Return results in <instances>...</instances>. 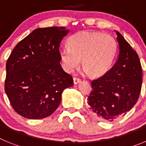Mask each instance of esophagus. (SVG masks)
<instances>
[{
	"mask_svg": "<svg viewBox=\"0 0 146 146\" xmlns=\"http://www.w3.org/2000/svg\"><path fill=\"white\" fill-rule=\"evenodd\" d=\"M73 81H74V84L77 85V83H79V82H81V80L80 78H77V77H74L73 78Z\"/></svg>",
	"mask_w": 146,
	"mask_h": 146,
	"instance_id": "1",
	"label": "esophagus"
}]
</instances>
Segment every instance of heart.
I'll list each match as a JSON object with an SVG mask.
<instances>
[{
	"instance_id": "1",
	"label": "heart",
	"mask_w": 146,
	"mask_h": 146,
	"mask_svg": "<svg viewBox=\"0 0 146 146\" xmlns=\"http://www.w3.org/2000/svg\"><path fill=\"white\" fill-rule=\"evenodd\" d=\"M69 46L60 51L62 65L67 72H72L80 64L86 73L101 77L113 66L117 55V43L109 34L97 32H79L68 40Z\"/></svg>"
}]
</instances>
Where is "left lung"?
<instances>
[{
    "mask_svg": "<svg viewBox=\"0 0 146 146\" xmlns=\"http://www.w3.org/2000/svg\"><path fill=\"white\" fill-rule=\"evenodd\" d=\"M118 60L109 72L91 82L89 110L97 118L113 121L124 115L137 102L141 91L142 67L138 55L119 32Z\"/></svg>",
    "mask_w": 146,
    "mask_h": 146,
    "instance_id": "left-lung-1",
    "label": "left lung"
}]
</instances>
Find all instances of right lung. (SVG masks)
Segmentation results:
<instances>
[{"instance_id": "1", "label": "right lung", "mask_w": 146, "mask_h": 146, "mask_svg": "<svg viewBox=\"0 0 146 146\" xmlns=\"http://www.w3.org/2000/svg\"><path fill=\"white\" fill-rule=\"evenodd\" d=\"M64 27L37 28L15 46L6 62L5 91L13 109L29 119L55 111L73 78L62 69L59 47Z\"/></svg>"}]
</instances>
